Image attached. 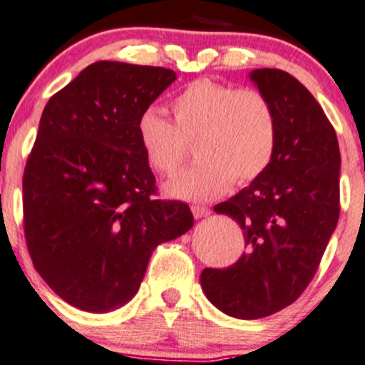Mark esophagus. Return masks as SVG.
Here are the masks:
<instances>
[{
	"instance_id": "esophagus-1",
	"label": "esophagus",
	"mask_w": 365,
	"mask_h": 365,
	"mask_svg": "<svg viewBox=\"0 0 365 365\" xmlns=\"http://www.w3.org/2000/svg\"><path fill=\"white\" fill-rule=\"evenodd\" d=\"M190 210H192V215H194V218H202V216L210 215V207H206V206H195L194 204Z\"/></svg>"
}]
</instances>
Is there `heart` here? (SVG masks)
<instances>
[{
  "mask_svg": "<svg viewBox=\"0 0 365 365\" xmlns=\"http://www.w3.org/2000/svg\"><path fill=\"white\" fill-rule=\"evenodd\" d=\"M173 123L155 109L137 121L138 145L158 175L171 176L195 142L197 163L176 175L164 190L170 197L207 202L232 183H250L270 166L277 147L274 103L256 88H235L211 79L192 81L171 102Z\"/></svg>",
  "mask_w": 365,
  "mask_h": 365,
  "instance_id": "b5f03b06",
  "label": "heart"
}]
</instances>
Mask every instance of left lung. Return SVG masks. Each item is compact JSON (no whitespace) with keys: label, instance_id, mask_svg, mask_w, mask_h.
<instances>
[{"label":"left lung","instance_id":"1","mask_svg":"<svg viewBox=\"0 0 365 365\" xmlns=\"http://www.w3.org/2000/svg\"><path fill=\"white\" fill-rule=\"evenodd\" d=\"M250 79L274 103L277 147L265 173L215 206L241 225L247 251L201 274L206 298L244 320L289 307L314 279L338 225L341 166L334 128L298 79L280 69H255Z\"/></svg>","mask_w":365,"mask_h":365}]
</instances>
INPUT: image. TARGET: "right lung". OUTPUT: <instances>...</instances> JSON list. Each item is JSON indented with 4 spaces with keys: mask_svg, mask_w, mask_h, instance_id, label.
<instances>
[{
    "mask_svg": "<svg viewBox=\"0 0 365 365\" xmlns=\"http://www.w3.org/2000/svg\"><path fill=\"white\" fill-rule=\"evenodd\" d=\"M176 79L164 67L100 60L48 100L24 171L34 268L63 302L103 314L137 294L152 251L190 230L180 201L155 199L137 121Z\"/></svg>",
    "mask_w": 365,
    "mask_h": 365,
    "instance_id": "1",
    "label": "right lung"
}]
</instances>
